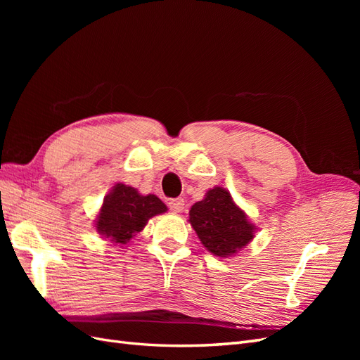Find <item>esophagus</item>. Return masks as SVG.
Listing matches in <instances>:
<instances>
[{"instance_id": "esophagus-1", "label": "esophagus", "mask_w": 360, "mask_h": 360, "mask_svg": "<svg viewBox=\"0 0 360 360\" xmlns=\"http://www.w3.org/2000/svg\"><path fill=\"white\" fill-rule=\"evenodd\" d=\"M168 207H169V210H171V212H174V213H180V212H183V209H184V200H183V198H174V200H169Z\"/></svg>"}]
</instances>
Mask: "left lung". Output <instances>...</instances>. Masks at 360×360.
<instances>
[{
  "label": "left lung",
  "mask_w": 360,
  "mask_h": 360,
  "mask_svg": "<svg viewBox=\"0 0 360 360\" xmlns=\"http://www.w3.org/2000/svg\"><path fill=\"white\" fill-rule=\"evenodd\" d=\"M189 222L201 243L217 257H230L254 238V225L233 201L230 192L213 188L202 201L195 202Z\"/></svg>",
  "instance_id": "1"
}]
</instances>
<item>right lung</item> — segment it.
<instances>
[{
    "label": "right lung",
    "instance_id": "obj_1",
    "mask_svg": "<svg viewBox=\"0 0 360 360\" xmlns=\"http://www.w3.org/2000/svg\"><path fill=\"white\" fill-rule=\"evenodd\" d=\"M165 212L167 205L156 195L144 197L135 188L117 183L103 200L96 219V230L103 238L126 245L143 230L150 217Z\"/></svg>",
    "mask_w": 360,
    "mask_h": 360
}]
</instances>
